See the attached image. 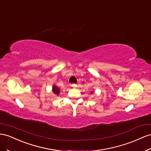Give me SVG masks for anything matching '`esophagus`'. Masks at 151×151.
Instances as JSON below:
<instances>
[{"label": "esophagus", "instance_id": "1", "mask_svg": "<svg viewBox=\"0 0 151 151\" xmlns=\"http://www.w3.org/2000/svg\"><path fill=\"white\" fill-rule=\"evenodd\" d=\"M71 87H73V88H76L77 87V85L76 83H73L71 85Z\"/></svg>", "mask_w": 151, "mask_h": 151}]
</instances>
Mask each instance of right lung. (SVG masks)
I'll list each match as a JSON object with an SVG mask.
<instances>
[{
    "mask_svg": "<svg viewBox=\"0 0 151 151\" xmlns=\"http://www.w3.org/2000/svg\"><path fill=\"white\" fill-rule=\"evenodd\" d=\"M53 92L55 93V94H56V95H59V92H60V90H59V89L56 87V86H54L53 87Z\"/></svg>",
    "mask_w": 151,
    "mask_h": 151,
    "instance_id": "right-lung-1",
    "label": "right lung"
}]
</instances>
